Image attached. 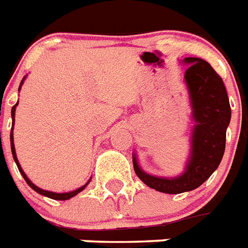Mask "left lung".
<instances>
[{"instance_id": "1", "label": "left lung", "mask_w": 248, "mask_h": 248, "mask_svg": "<svg viewBox=\"0 0 248 248\" xmlns=\"http://www.w3.org/2000/svg\"><path fill=\"white\" fill-rule=\"evenodd\" d=\"M184 73L193 128L189 138V154L183 173L177 177H156L140 166L133 152L134 171L150 188L169 195L193 191L217 169L225 150L227 128L231 123V105L221 78L207 61L186 57Z\"/></svg>"}]
</instances>
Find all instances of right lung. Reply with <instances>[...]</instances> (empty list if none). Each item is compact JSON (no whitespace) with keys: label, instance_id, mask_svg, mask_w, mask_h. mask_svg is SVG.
<instances>
[{"label":"right lung","instance_id":"right-lung-1","mask_svg":"<svg viewBox=\"0 0 248 248\" xmlns=\"http://www.w3.org/2000/svg\"><path fill=\"white\" fill-rule=\"evenodd\" d=\"M25 78H27V75L24 77L23 80H21L20 83V86H19V91L21 90V86H23V83L24 80H25ZM17 104H19V101H17L16 104L14 105L13 108H11V118H13V126H11V133H10V143H11V152H13V157H14V161L16 162V165H17V169H19V171H20V174L23 175V178L25 179V182L28 183V186L31 188V189H34L37 193H39V195H42V196H46V197H48V199H52V200H59V201H65V200H69L71 199V197H74V196H77L79 193V192H82L84 188L90 184L91 179L92 178H90L88 179V182H87L84 186H82V187H79L77 188V189H74V191H71V192H65V193H56V192H51V191H46V189H42V188H39L37 187L33 182H31L29 178L27 177V174L24 173V170L23 168L20 166V162H19V160H17L16 157V152H15V144H14V133H13V130H14V124H15V110H16V106Z\"/></svg>","mask_w":248,"mask_h":248}]
</instances>
